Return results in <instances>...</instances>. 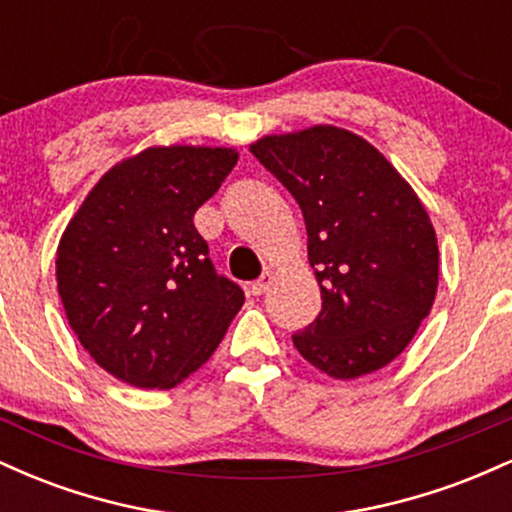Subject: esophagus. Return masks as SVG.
<instances>
[{
	"label": "esophagus",
	"instance_id": "esophagus-1",
	"mask_svg": "<svg viewBox=\"0 0 512 512\" xmlns=\"http://www.w3.org/2000/svg\"><path fill=\"white\" fill-rule=\"evenodd\" d=\"M272 281H274V274H272V272L262 274L260 279L252 281V284H250V293H252V296H262V293L267 291L269 286H272Z\"/></svg>",
	"mask_w": 512,
	"mask_h": 512
}]
</instances>
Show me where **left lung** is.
Returning a JSON list of instances; mask_svg holds the SVG:
<instances>
[{"label": "left lung", "instance_id": "left-lung-1", "mask_svg": "<svg viewBox=\"0 0 512 512\" xmlns=\"http://www.w3.org/2000/svg\"><path fill=\"white\" fill-rule=\"evenodd\" d=\"M308 231L322 310L293 334L310 366L354 380L407 349L438 291V238L419 195L349 129L315 125L250 144Z\"/></svg>", "mask_w": 512, "mask_h": 512}]
</instances>
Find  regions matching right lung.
Segmentation results:
<instances>
[{
	"instance_id": "add662e5",
	"label": "right lung",
	"mask_w": 512,
	"mask_h": 512,
	"mask_svg": "<svg viewBox=\"0 0 512 512\" xmlns=\"http://www.w3.org/2000/svg\"><path fill=\"white\" fill-rule=\"evenodd\" d=\"M236 163L228 146H149L115 163L64 228L55 276L69 327L122 383L180 385L243 308L195 228Z\"/></svg>"
}]
</instances>
